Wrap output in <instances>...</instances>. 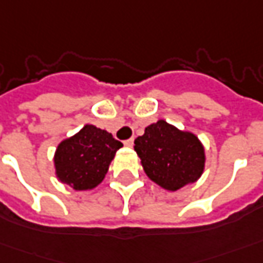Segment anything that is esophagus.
I'll list each match as a JSON object with an SVG mask.
<instances>
[{"label":"esophagus","instance_id":"34e87169","mask_svg":"<svg viewBox=\"0 0 263 263\" xmlns=\"http://www.w3.org/2000/svg\"><path fill=\"white\" fill-rule=\"evenodd\" d=\"M124 146L126 147H133V143H135V139H127V140H124Z\"/></svg>","mask_w":263,"mask_h":263}]
</instances>
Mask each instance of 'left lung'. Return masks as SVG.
Here are the masks:
<instances>
[{
  "label": "left lung",
  "instance_id": "left-lung-1",
  "mask_svg": "<svg viewBox=\"0 0 263 263\" xmlns=\"http://www.w3.org/2000/svg\"><path fill=\"white\" fill-rule=\"evenodd\" d=\"M146 175L163 189L177 190L203 173L204 150L196 136L164 120L150 124L135 140Z\"/></svg>",
  "mask_w": 263,
  "mask_h": 263
}]
</instances>
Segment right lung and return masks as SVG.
I'll list each match as a JSON object with an SVG mask.
<instances>
[{"mask_svg": "<svg viewBox=\"0 0 263 263\" xmlns=\"http://www.w3.org/2000/svg\"><path fill=\"white\" fill-rule=\"evenodd\" d=\"M121 146L106 130L87 124L59 144L54 156L57 177L76 190L93 189L104 179Z\"/></svg>", "mask_w": 263, "mask_h": 263, "instance_id": "add662e5", "label": "right lung"}]
</instances>
